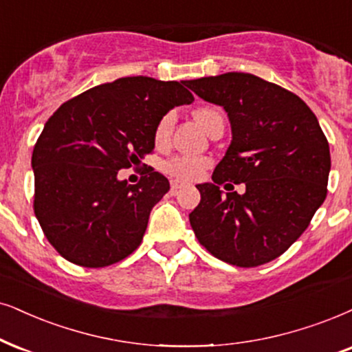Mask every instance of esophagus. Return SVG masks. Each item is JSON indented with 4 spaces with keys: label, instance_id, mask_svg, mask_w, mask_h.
Instances as JSON below:
<instances>
[{
    "label": "esophagus",
    "instance_id": "esophagus-1",
    "mask_svg": "<svg viewBox=\"0 0 352 352\" xmlns=\"http://www.w3.org/2000/svg\"><path fill=\"white\" fill-rule=\"evenodd\" d=\"M182 186H184V185H182L180 182H177V180L170 182V191H172V193H177V191H179Z\"/></svg>",
    "mask_w": 352,
    "mask_h": 352
}]
</instances>
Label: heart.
<instances>
[{"label":"heart","instance_id":"b5f03b06","mask_svg":"<svg viewBox=\"0 0 352 352\" xmlns=\"http://www.w3.org/2000/svg\"><path fill=\"white\" fill-rule=\"evenodd\" d=\"M197 122L201 124L204 130H209L211 124L216 122L217 118L222 117L219 110L214 107H199L193 112ZM173 118L172 113H166L155 124L154 130V143L155 146H166L170 140V133L173 128ZM209 167V161L204 157H195V155H177V157L168 159L162 164L164 173L168 177L175 179L177 182H193L203 175L204 170Z\"/></svg>","mask_w":352,"mask_h":352}]
</instances>
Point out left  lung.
<instances>
[{
    "instance_id": "obj_1",
    "label": "left lung",
    "mask_w": 352,
    "mask_h": 352,
    "mask_svg": "<svg viewBox=\"0 0 352 352\" xmlns=\"http://www.w3.org/2000/svg\"><path fill=\"white\" fill-rule=\"evenodd\" d=\"M186 86L224 107L232 128L212 184L197 185L201 201L190 212L191 229L226 263H268L304 234L327 198V136L300 97L255 74L226 73ZM226 181L243 183L246 193L224 195L219 186Z\"/></svg>"
}]
</instances>
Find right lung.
<instances>
[{
	"label": "right lung",
	"mask_w": 352,
	"mask_h": 352,
	"mask_svg": "<svg viewBox=\"0 0 352 352\" xmlns=\"http://www.w3.org/2000/svg\"><path fill=\"white\" fill-rule=\"evenodd\" d=\"M186 81L120 78L65 102L32 153L34 211L53 248L71 263L104 268L140 247L151 209L170 190L148 167L136 185L117 173L154 151L155 124L191 104Z\"/></svg>",
	"instance_id": "obj_1"
}]
</instances>
